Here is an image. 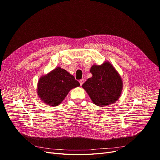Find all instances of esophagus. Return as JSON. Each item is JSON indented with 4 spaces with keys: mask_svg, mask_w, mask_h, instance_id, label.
Listing matches in <instances>:
<instances>
[{
    "mask_svg": "<svg viewBox=\"0 0 160 160\" xmlns=\"http://www.w3.org/2000/svg\"><path fill=\"white\" fill-rule=\"evenodd\" d=\"M79 82H80V86H82L83 83H84V80H83V79H81V80H79Z\"/></svg>",
    "mask_w": 160,
    "mask_h": 160,
    "instance_id": "esophagus-1",
    "label": "esophagus"
}]
</instances>
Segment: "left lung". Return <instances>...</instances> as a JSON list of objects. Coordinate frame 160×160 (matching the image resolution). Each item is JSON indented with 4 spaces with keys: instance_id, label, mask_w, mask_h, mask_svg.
<instances>
[{
    "instance_id": "8db88e82",
    "label": "left lung",
    "mask_w": 160,
    "mask_h": 160,
    "mask_svg": "<svg viewBox=\"0 0 160 160\" xmlns=\"http://www.w3.org/2000/svg\"><path fill=\"white\" fill-rule=\"evenodd\" d=\"M90 72L92 77L82 85L92 102L104 107L114 104L121 95L123 83L121 77L110 62L102 65H93Z\"/></svg>"
}]
</instances>
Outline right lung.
<instances>
[{"instance_id": "1", "label": "right lung", "mask_w": 160, "mask_h": 160, "mask_svg": "<svg viewBox=\"0 0 160 160\" xmlns=\"http://www.w3.org/2000/svg\"><path fill=\"white\" fill-rule=\"evenodd\" d=\"M80 86V83L72 74L58 67L40 77L37 93L43 103L49 106H56L63 101L72 89Z\"/></svg>"}]
</instances>
